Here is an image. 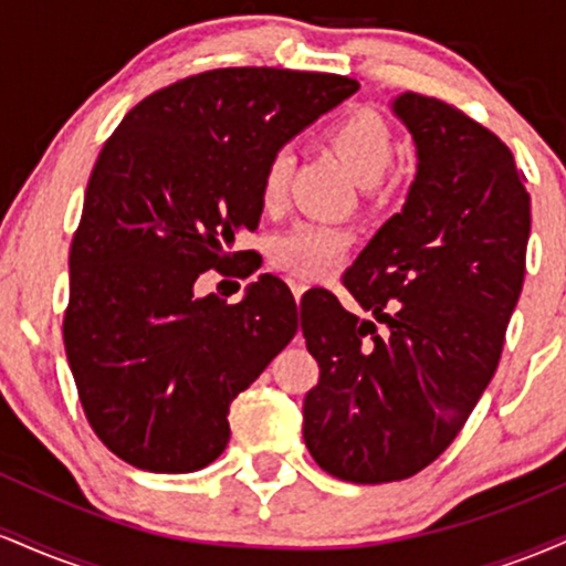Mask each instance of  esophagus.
<instances>
[{"instance_id":"obj_1","label":"esophagus","mask_w":566,"mask_h":566,"mask_svg":"<svg viewBox=\"0 0 566 566\" xmlns=\"http://www.w3.org/2000/svg\"><path fill=\"white\" fill-rule=\"evenodd\" d=\"M290 290H292V295H295V301H301L303 292L308 290V284H305L303 279H290Z\"/></svg>"}]
</instances>
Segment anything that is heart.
<instances>
[{"label": "heart", "mask_w": 566, "mask_h": 566, "mask_svg": "<svg viewBox=\"0 0 566 566\" xmlns=\"http://www.w3.org/2000/svg\"><path fill=\"white\" fill-rule=\"evenodd\" d=\"M327 138L335 151L348 161L356 178L365 186L378 184L391 167L396 140L388 122L369 108H356L327 129ZM292 157L287 148L276 151L263 170V201L269 207L279 205L287 193ZM350 247V231L322 220H301L287 231L276 233L271 242V261L279 269L303 279L329 274L346 258Z\"/></svg>", "instance_id": "obj_1"}]
</instances>
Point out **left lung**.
Listing matches in <instances>:
<instances>
[{
	"instance_id": "8db88e82",
	"label": "left lung",
	"mask_w": 566,
	"mask_h": 566,
	"mask_svg": "<svg viewBox=\"0 0 566 566\" xmlns=\"http://www.w3.org/2000/svg\"><path fill=\"white\" fill-rule=\"evenodd\" d=\"M391 112L418 172L346 274L369 316L327 295L303 327L319 361L305 447L354 484L415 476L452 444L497 369L530 239V193L497 135L418 93L396 95Z\"/></svg>"
}]
</instances>
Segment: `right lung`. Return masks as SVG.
Instances as JSON below:
<instances>
[{
  "instance_id": "1",
  "label": "right lung",
  "mask_w": 566,
  "mask_h": 566,
  "mask_svg": "<svg viewBox=\"0 0 566 566\" xmlns=\"http://www.w3.org/2000/svg\"><path fill=\"white\" fill-rule=\"evenodd\" d=\"M356 90L311 71H205L148 95L106 140L71 242L63 343L116 458L191 473L226 450L231 401L301 322L276 276L233 305L193 284L242 261L233 244L258 229L269 159Z\"/></svg>"
}]
</instances>
